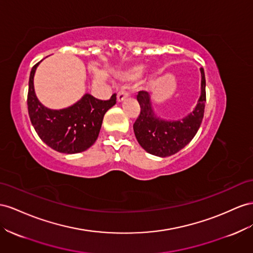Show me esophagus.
<instances>
[{
  "mask_svg": "<svg viewBox=\"0 0 253 253\" xmlns=\"http://www.w3.org/2000/svg\"><path fill=\"white\" fill-rule=\"evenodd\" d=\"M127 92L126 91H124V90H121V91H119L118 92V94H117V101L118 102H122V101H125L126 98H127Z\"/></svg>",
  "mask_w": 253,
  "mask_h": 253,
  "instance_id": "34e87169",
  "label": "esophagus"
}]
</instances>
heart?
Wrapping results in <instances>:
<instances>
[{
  "label": "heart",
  "mask_w": 253,
  "mask_h": 253,
  "mask_svg": "<svg viewBox=\"0 0 253 253\" xmlns=\"http://www.w3.org/2000/svg\"><path fill=\"white\" fill-rule=\"evenodd\" d=\"M143 71H145V68L141 65L131 67L128 68V69L121 71L119 73V80L125 84H131L133 82H136L142 77Z\"/></svg>",
  "instance_id": "1"
}]
</instances>
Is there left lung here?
<instances>
[{"label":"left lung","instance_id":"1","mask_svg":"<svg viewBox=\"0 0 253 253\" xmlns=\"http://www.w3.org/2000/svg\"><path fill=\"white\" fill-rule=\"evenodd\" d=\"M201 72V92L194 110L185 117L176 120L164 119L155 113L151 95L147 91H139L137 101L140 115L133 126L134 133L142 149L150 154L166 158L175 154L190 142L203 119L206 106V76Z\"/></svg>","mask_w":253,"mask_h":253}]
</instances>
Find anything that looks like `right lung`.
<instances>
[{
  "label": "right lung",
  "instance_id": "right-lung-1",
  "mask_svg": "<svg viewBox=\"0 0 253 253\" xmlns=\"http://www.w3.org/2000/svg\"><path fill=\"white\" fill-rule=\"evenodd\" d=\"M40 63L32 68L29 81L27 108L32 125L40 139L55 151L83 152L97 140L105 113L116 104V94L102 101L85 93L70 106L52 110L39 101L34 88V77Z\"/></svg>",
  "mask_w": 253,
  "mask_h": 253
}]
</instances>
